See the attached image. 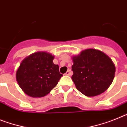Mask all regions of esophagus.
<instances>
[{
    "label": "esophagus",
    "instance_id": "34e87169",
    "mask_svg": "<svg viewBox=\"0 0 127 127\" xmlns=\"http://www.w3.org/2000/svg\"><path fill=\"white\" fill-rule=\"evenodd\" d=\"M65 75H67V76H70V75H71V72H70V71H67V72H65Z\"/></svg>",
    "mask_w": 127,
    "mask_h": 127
}]
</instances>
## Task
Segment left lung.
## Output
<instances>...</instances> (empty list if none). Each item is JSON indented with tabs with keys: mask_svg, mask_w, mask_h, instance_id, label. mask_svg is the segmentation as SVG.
Wrapping results in <instances>:
<instances>
[{
	"mask_svg": "<svg viewBox=\"0 0 127 127\" xmlns=\"http://www.w3.org/2000/svg\"><path fill=\"white\" fill-rule=\"evenodd\" d=\"M71 78L76 87L86 96L104 93L111 85L116 72L115 65L105 53L87 49L72 57Z\"/></svg>",
	"mask_w": 127,
	"mask_h": 127,
	"instance_id": "left-lung-1",
	"label": "left lung"
}]
</instances>
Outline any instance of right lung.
I'll return each mask as SVG.
<instances>
[{
    "label": "right lung",
    "mask_w": 127,
    "mask_h": 127,
    "mask_svg": "<svg viewBox=\"0 0 127 127\" xmlns=\"http://www.w3.org/2000/svg\"><path fill=\"white\" fill-rule=\"evenodd\" d=\"M55 56L45 51L32 53L22 61L16 80L24 93L32 97H44L58 84L62 74L53 63Z\"/></svg>",
    "instance_id": "1"
}]
</instances>
